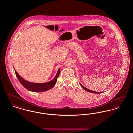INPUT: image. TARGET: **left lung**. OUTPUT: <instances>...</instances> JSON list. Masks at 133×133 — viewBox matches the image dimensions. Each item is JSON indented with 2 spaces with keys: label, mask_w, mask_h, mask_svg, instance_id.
I'll return each mask as SVG.
<instances>
[{
  "label": "left lung",
  "mask_w": 133,
  "mask_h": 133,
  "mask_svg": "<svg viewBox=\"0 0 133 133\" xmlns=\"http://www.w3.org/2000/svg\"><path fill=\"white\" fill-rule=\"evenodd\" d=\"M80 85H81V86H82V87L85 90H86V91L89 92H91V93H95V94H99V93H102V92H95V91H93L90 90H89L88 89L86 88H85V87H84L81 83H80Z\"/></svg>",
  "instance_id": "1"
}]
</instances>
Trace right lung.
<instances>
[{
	"label": "right lung",
	"instance_id": "right-lung-1",
	"mask_svg": "<svg viewBox=\"0 0 133 133\" xmlns=\"http://www.w3.org/2000/svg\"><path fill=\"white\" fill-rule=\"evenodd\" d=\"M15 72L16 76L18 78L19 82L22 84V85L27 89L29 91L35 92H44L47 90H49L52 88L54 85H55L57 82V78H58L60 69H59L58 70L57 74L54 78L48 82L44 83H32L28 82L25 80L23 78H22L19 75L18 73L16 72L15 70Z\"/></svg>",
	"mask_w": 133,
	"mask_h": 133
}]
</instances>
